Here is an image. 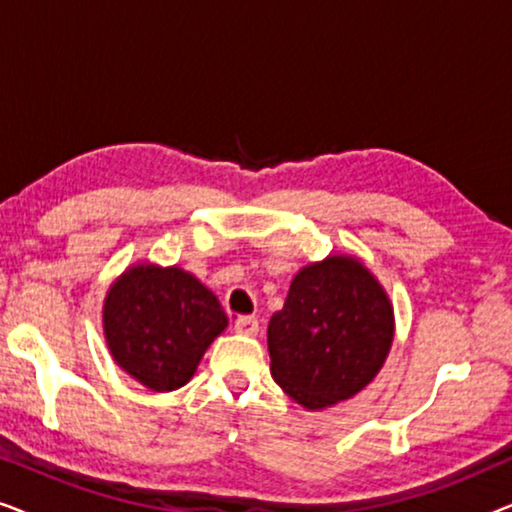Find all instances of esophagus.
<instances>
[{
  "mask_svg": "<svg viewBox=\"0 0 512 512\" xmlns=\"http://www.w3.org/2000/svg\"><path fill=\"white\" fill-rule=\"evenodd\" d=\"M235 331L242 335H256L258 333V319L256 317H237Z\"/></svg>",
  "mask_w": 512,
  "mask_h": 512,
  "instance_id": "1",
  "label": "esophagus"
}]
</instances>
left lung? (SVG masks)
Masks as SVG:
<instances>
[{
  "label": "left lung",
  "instance_id": "obj_1",
  "mask_svg": "<svg viewBox=\"0 0 512 512\" xmlns=\"http://www.w3.org/2000/svg\"><path fill=\"white\" fill-rule=\"evenodd\" d=\"M394 338L377 279L349 256L307 265L268 324L272 377L310 410L347 401L373 380Z\"/></svg>",
  "mask_w": 512,
  "mask_h": 512
}]
</instances>
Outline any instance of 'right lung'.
Here are the masks:
<instances>
[{
    "label": "right lung",
    "mask_w": 512,
    "mask_h": 512,
    "mask_svg": "<svg viewBox=\"0 0 512 512\" xmlns=\"http://www.w3.org/2000/svg\"><path fill=\"white\" fill-rule=\"evenodd\" d=\"M228 326L219 300L179 268L137 265L104 300V335L116 363L153 391L191 380L216 335Z\"/></svg>",
    "instance_id": "1"
}]
</instances>
